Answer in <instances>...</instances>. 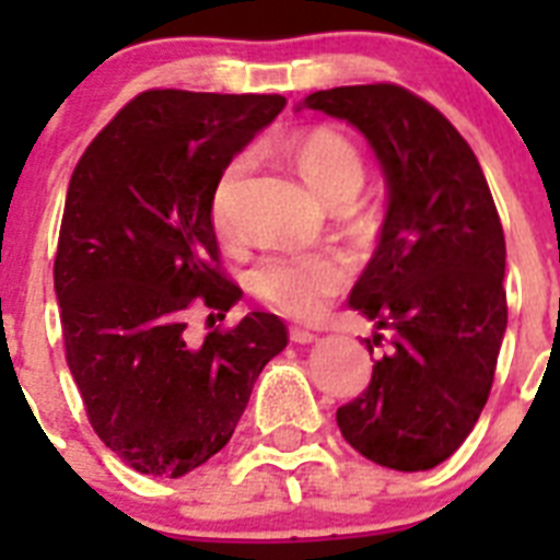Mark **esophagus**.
Listing matches in <instances>:
<instances>
[{"mask_svg":"<svg viewBox=\"0 0 560 560\" xmlns=\"http://www.w3.org/2000/svg\"><path fill=\"white\" fill-rule=\"evenodd\" d=\"M289 336L296 345H311V341H316V334L311 328H291Z\"/></svg>","mask_w":560,"mask_h":560,"instance_id":"34e87169","label":"esophagus"}]
</instances>
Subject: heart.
<instances>
[{"instance_id":"b5f03b06","label":"heart","mask_w":560,"mask_h":560,"mask_svg":"<svg viewBox=\"0 0 560 560\" xmlns=\"http://www.w3.org/2000/svg\"><path fill=\"white\" fill-rule=\"evenodd\" d=\"M294 162L316 196L325 201L348 192L355 196L364 182V160L341 133L314 128L294 142ZM244 162L235 160L221 173L212 192V221L226 230V201ZM350 266L339 252H296V255H269L255 266L249 285L260 300L289 316H314L330 296L348 283Z\"/></svg>"}]
</instances>
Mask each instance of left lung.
Segmentation results:
<instances>
[{"label": "left lung", "instance_id": "1", "mask_svg": "<svg viewBox=\"0 0 560 560\" xmlns=\"http://www.w3.org/2000/svg\"><path fill=\"white\" fill-rule=\"evenodd\" d=\"M296 108L361 131L387 185L378 246L348 303L393 339L336 423L361 457L429 471L463 446L491 395L508 328L497 205L471 145L404 86L325 89ZM381 339H364L370 355Z\"/></svg>", "mask_w": 560, "mask_h": 560}]
</instances>
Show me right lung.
<instances>
[{
    "mask_svg": "<svg viewBox=\"0 0 560 560\" xmlns=\"http://www.w3.org/2000/svg\"><path fill=\"white\" fill-rule=\"evenodd\" d=\"M283 106V95L151 89L69 179L56 255L67 364L92 429L133 471L176 479L219 454L289 345L264 311L205 341L185 319L190 305L224 319L244 296L219 271L212 192Z\"/></svg>",
    "mask_w": 560,
    "mask_h": 560,
    "instance_id": "obj_1",
    "label": "right lung"
}]
</instances>
